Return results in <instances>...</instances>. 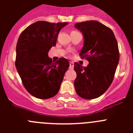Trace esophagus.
<instances>
[{"mask_svg": "<svg viewBox=\"0 0 133 133\" xmlns=\"http://www.w3.org/2000/svg\"><path fill=\"white\" fill-rule=\"evenodd\" d=\"M70 69H74V63L73 62H70V66H69Z\"/></svg>", "mask_w": 133, "mask_h": 133, "instance_id": "1", "label": "esophagus"}]
</instances>
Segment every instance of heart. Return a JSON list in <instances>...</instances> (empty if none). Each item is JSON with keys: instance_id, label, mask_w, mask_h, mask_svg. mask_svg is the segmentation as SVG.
I'll return each instance as SVG.
<instances>
[{"instance_id": "heart-1", "label": "heart", "mask_w": 133, "mask_h": 133, "mask_svg": "<svg viewBox=\"0 0 133 133\" xmlns=\"http://www.w3.org/2000/svg\"><path fill=\"white\" fill-rule=\"evenodd\" d=\"M72 32H74V31H72Z\"/></svg>"}]
</instances>
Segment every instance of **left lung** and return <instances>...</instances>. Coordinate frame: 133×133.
<instances>
[{
  "label": "left lung",
  "mask_w": 133,
  "mask_h": 133,
  "mask_svg": "<svg viewBox=\"0 0 133 133\" xmlns=\"http://www.w3.org/2000/svg\"><path fill=\"white\" fill-rule=\"evenodd\" d=\"M74 26L84 37L79 56L89 61L86 67L74 63L76 92L85 99L98 98L108 89L114 78L119 60L117 40L113 31L98 21L77 23Z\"/></svg>",
  "instance_id": "obj_1"
}]
</instances>
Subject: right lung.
Returning a JSON list of instances; mask_svg holds the SVG:
<instances>
[{
  "label": "right lung",
  "instance_id": "obj_1",
  "mask_svg": "<svg viewBox=\"0 0 133 133\" xmlns=\"http://www.w3.org/2000/svg\"><path fill=\"white\" fill-rule=\"evenodd\" d=\"M67 24L37 21L27 26L19 37L16 69L25 89L36 98H51L60 89L69 62L63 57L54 63L48 53L56 44L59 31Z\"/></svg>",
  "mask_w": 133,
  "mask_h": 133
}]
</instances>
